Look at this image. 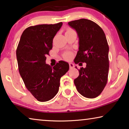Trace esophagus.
Returning <instances> with one entry per match:
<instances>
[{
	"label": "esophagus",
	"instance_id": "esophagus-1",
	"mask_svg": "<svg viewBox=\"0 0 129 129\" xmlns=\"http://www.w3.org/2000/svg\"><path fill=\"white\" fill-rule=\"evenodd\" d=\"M69 67H70V69H73V68H74V67H75V65H74L73 63H69Z\"/></svg>",
	"mask_w": 129,
	"mask_h": 129
}]
</instances>
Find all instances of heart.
<instances>
[{"label": "heart", "instance_id": "heart-1", "mask_svg": "<svg viewBox=\"0 0 129 129\" xmlns=\"http://www.w3.org/2000/svg\"><path fill=\"white\" fill-rule=\"evenodd\" d=\"M70 30H68V31H70ZM72 56H73V54H72V53H71V52L66 53L64 54V55H63V57H64V59L66 60L70 59L72 57Z\"/></svg>", "mask_w": 129, "mask_h": 129}]
</instances>
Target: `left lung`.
<instances>
[{"mask_svg":"<svg viewBox=\"0 0 129 129\" xmlns=\"http://www.w3.org/2000/svg\"><path fill=\"white\" fill-rule=\"evenodd\" d=\"M68 24L76 31L79 40L74 61L86 63L85 68L79 70L74 83L83 96L95 98L103 90L108 78L109 48L106 35L98 24L88 19L71 21Z\"/></svg>","mask_w":129,"mask_h":129,"instance_id":"8db88e82","label":"left lung"}]
</instances>
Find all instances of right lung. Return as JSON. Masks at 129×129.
Instances as JSON below:
<instances>
[{"instance_id":"obj_1","label":"right lung","mask_w":129,"mask_h":129,"mask_svg":"<svg viewBox=\"0 0 129 129\" xmlns=\"http://www.w3.org/2000/svg\"><path fill=\"white\" fill-rule=\"evenodd\" d=\"M62 24L30 26L23 31L17 46L19 73L27 89L39 102L49 101L56 96L61 77L69 69L68 63L62 60L53 68L46 63L53 39Z\"/></svg>"}]
</instances>
